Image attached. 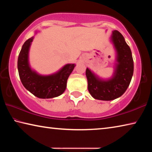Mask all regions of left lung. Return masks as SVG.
<instances>
[{"instance_id":"1","label":"left lung","mask_w":152,"mask_h":152,"mask_svg":"<svg viewBox=\"0 0 152 152\" xmlns=\"http://www.w3.org/2000/svg\"><path fill=\"white\" fill-rule=\"evenodd\" d=\"M112 42L117 51L116 71L112 79L102 80L86 68L88 89L95 99L111 101L119 97L127 89L133 74V60L132 51L126 43L121 33L115 30L112 34Z\"/></svg>"}]
</instances>
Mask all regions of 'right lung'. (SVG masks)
<instances>
[{"label":"right lung","instance_id":"obj_1","mask_svg":"<svg viewBox=\"0 0 152 152\" xmlns=\"http://www.w3.org/2000/svg\"><path fill=\"white\" fill-rule=\"evenodd\" d=\"M33 39L31 37L24 43L18 58L17 67L20 81L25 88L40 99L60 96L65 91L67 80L75 65L67 64L58 73L46 76L32 71L28 63V53Z\"/></svg>","mask_w":152,"mask_h":152}]
</instances>
